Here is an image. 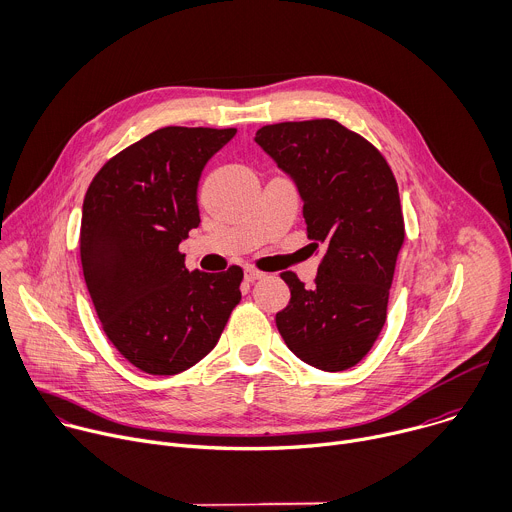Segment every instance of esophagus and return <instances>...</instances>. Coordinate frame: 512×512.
<instances>
[{
    "label": "esophagus",
    "mask_w": 512,
    "mask_h": 512,
    "mask_svg": "<svg viewBox=\"0 0 512 512\" xmlns=\"http://www.w3.org/2000/svg\"><path fill=\"white\" fill-rule=\"evenodd\" d=\"M244 276H246V280H248V282H254V280L264 278L266 274H264V272H260L258 268H254V266H248V268L244 270Z\"/></svg>",
    "instance_id": "1"
}]
</instances>
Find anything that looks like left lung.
<instances>
[{"label": "left lung", "mask_w": 512, "mask_h": 512, "mask_svg": "<svg viewBox=\"0 0 512 512\" xmlns=\"http://www.w3.org/2000/svg\"><path fill=\"white\" fill-rule=\"evenodd\" d=\"M256 143L296 181L306 236L323 258L313 288L294 272L280 278L290 302L276 313L288 349L317 369L345 371L377 341L405 224L385 157L333 119L258 129Z\"/></svg>", "instance_id": "obj_1"}]
</instances>
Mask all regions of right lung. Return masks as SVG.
<instances>
[{
  "label": "right lung",
  "instance_id": "obj_1",
  "mask_svg": "<svg viewBox=\"0 0 512 512\" xmlns=\"http://www.w3.org/2000/svg\"><path fill=\"white\" fill-rule=\"evenodd\" d=\"M234 135L163 127L111 157L86 189V288L109 341L149 375H175L206 357L242 298L240 266L187 272L179 252L199 226L201 171Z\"/></svg>",
  "mask_w": 512,
  "mask_h": 512
}]
</instances>
